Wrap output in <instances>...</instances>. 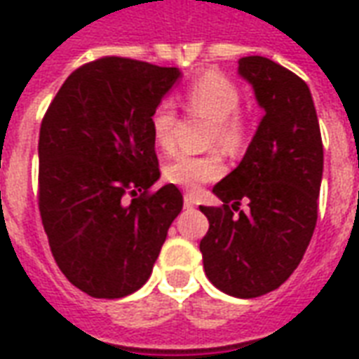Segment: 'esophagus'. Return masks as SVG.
I'll return each instance as SVG.
<instances>
[{
  "mask_svg": "<svg viewBox=\"0 0 359 359\" xmlns=\"http://www.w3.org/2000/svg\"><path fill=\"white\" fill-rule=\"evenodd\" d=\"M183 205H185V208H194V202H193V196H191V194H185V196H183Z\"/></svg>",
  "mask_w": 359,
  "mask_h": 359,
  "instance_id": "esophagus-1",
  "label": "esophagus"
}]
</instances>
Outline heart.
I'll return each instance as SVG.
<instances>
[{"label":"heart","instance_id":"heart-1","mask_svg":"<svg viewBox=\"0 0 359 359\" xmlns=\"http://www.w3.org/2000/svg\"><path fill=\"white\" fill-rule=\"evenodd\" d=\"M187 110L211 119L213 129L210 133L211 144L226 151H238L247 136L245 121L238 114L241 95L234 82L221 74L210 73L189 86L183 97ZM176 112L168 101L159 102L149 118V127L155 144L161 149L174 148V127ZM165 177L185 191H198L204 183L215 182L223 176L224 165L217 151L205 155L180 154L165 166Z\"/></svg>","mask_w":359,"mask_h":359}]
</instances>
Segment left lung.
Here are the masks:
<instances>
[{"instance_id":"8db88e82","label":"left lung","mask_w":359,"mask_h":359,"mask_svg":"<svg viewBox=\"0 0 359 359\" xmlns=\"http://www.w3.org/2000/svg\"><path fill=\"white\" fill-rule=\"evenodd\" d=\"M238 74L264 118L243 159L213 187L223 205H200L210 230L200 241L208 279L234 298L279 288L298 268L316 224L324 149L309 86L279 63L249 55ZM248 200L250 211H239Z\"/></svg>"}]
</instances>
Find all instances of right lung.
Here are the masks:
<instances>
[{
  "label": "right lung",
  "instance_id": "add662e5",
  "mask_svg": "<svg viewBox=\"0 0 359 359\" xmlns=\"http://www.w3.org/2000/svg\"><path fill=\"white\" fill-rule=\"evenodd\" d=\"M180 79L177 67L101 57L76 69L44 114V232L63 275L93 298H123L149 279L183 208L174 183L148 194L161 177L149 118Z\"/></svg>",
  "mask_w": 359,
  "mask_h": 359
}]
</instances>
